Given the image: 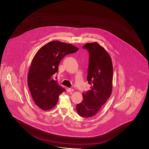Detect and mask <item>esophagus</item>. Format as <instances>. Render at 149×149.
<instances>
[{
	"label": "esophagus",
	"mask_w": 149,
	"mask_h": 149,
	"mask_svg": "<svg viewBox=\"0 0 149 149\" xmlns=\"http://www.w3.org/2000/svg\"><path fill=\"white\" fill-rule=\"evenodd\" d=\"M67 91H68V92H73V91H74V90L72 89V88H67Z\"/></svg>",
	"instance_id": "34e87169"
}]
</instances>
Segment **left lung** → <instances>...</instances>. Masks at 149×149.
<instances>
[{
    "mask_svg": "<svg viewBox=\"0 0 149 149\" xmlns=\"http://www.w3.org/2000/svg\"><path fill=\"white\" fill-rule=\"evenodd\" d=\"M82 48L89 52L87 80L91 89L82 93L83 100L77 105L78 114L83 117L96 115L112 92L113 68L111 58L98 42L87 43Z\"/></svg>",
    "mask_w": 149,
    "mask_h": 149,
    "instance_id": "obj_1",
    "label": "left lung"
}]
</instances>
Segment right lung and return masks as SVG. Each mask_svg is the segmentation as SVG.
I'll use <instances>...</instances> for the list:
<instances>
[{"mask_svg":"<svg viewBox=\"0 0 149 149\" xmlns=\"http://www.w3.org/2000/svg\"><path fill=\"white\" fill-rule=\"evenodd\" d=\"M79 49L70 44L52 41L44 45L32 60L28 74V85L33 100L42 110L54 108L58 97L65 90L53 79L59 63L67 54Z\"/></svg>","mask_w":149,"mask_h":149,"instance_id":"1","label":"right lung"}]
</instances>
